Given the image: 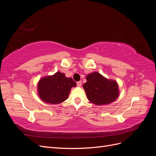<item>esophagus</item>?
<instances>
[{
  "label": "esophagus",
  "instance_id": "34e87169",
  "mask_svg": "<svg viewBox=\"0 0 156 156\" xmlns=\"http://www.w3.org/2000/svg\"><path fill=\"white\" fill-rule=\"evenodd\" d=\"M77 85L78 86V87H81V85H82V82L80 81H78L77 83Z\"/></svg>",
  "mask_w": 156,
  "mask_h": 156
}]
</instances>
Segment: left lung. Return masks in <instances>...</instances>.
Masks as SVG:
<instances>
[{"mask_svg":"<svg viewBox=\"0 0 156 156\" xmlns=\"http://www.w3.org/2000/svg\"><path fill=\"white\" fill-rule=\"evenodd\" d=\"M83 84L88 100L95 105L108 104L119 96V86L115 81L103 77L98 72L88 74Z\"/></svg>","mask_w":156,"mask_h":156,"instance_id":"8db88e82","label":"left lung"}]
</instances>
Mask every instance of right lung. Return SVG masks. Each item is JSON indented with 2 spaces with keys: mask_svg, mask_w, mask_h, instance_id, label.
I'll use <instances>...</instances> for the list:
<instances>
[{
  "mask_svg": "<svg viewBox=\"0 0 156 156\" xmlns=\"http://www.w3.org/2000/svg\"><path fill=\"white\" fill-rule=\"evenodd\" d=\"M76 86L72 78L57 72L53 75L42 78L37 84V92L44 102L58 104L66 100L71 88Z\"/></svg>",
  "mask_w": 156,
  "mask_h": 156,
  "instance_id": "1",
  "label": "right lung"
}]
</instances>
